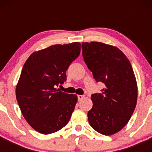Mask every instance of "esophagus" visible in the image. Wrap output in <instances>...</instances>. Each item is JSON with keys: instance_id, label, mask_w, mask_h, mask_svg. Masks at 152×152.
Listing matches in <instances>:
<instances>
[{"instance_id": "esophagus-1", "label": "esophagus", "mask_w": 152, "mask_h": 152, "mask_svg": "<svg viewBox=\"0 0 152 152\" xmlns=\"http://www.w3.org/2000/svg\"><path fill=\"white\" fill-rule=\"evenodd\" d=\"M85 97V96H83V95H78L77 96V98H78V100H82L83 98Z\"/></svg>"}]
</instances>
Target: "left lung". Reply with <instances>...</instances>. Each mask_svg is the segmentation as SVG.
Returning <instances> with one entry per match:
<instances>
[{"mask_svg": "<svg viewBox=\"0 0 152 152\" xmlns=\"http://www.w3.org/2000/svg\"><path fill=\"white\" fill-rule=\"evenodd\" d=\"M82 48L84 61L96 82L105 85L100 93L91 95L89 123L98 132L111 135L126 125L136 107L137 87L132 67L116 47L91 42H83Z\"/></svg>", "mask_w": 152, "mask_h": 152, "instance_id": "1", "label": "left lung"}]
</instances>
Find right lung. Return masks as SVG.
Returning a JSON list of instances; mask_svg holds the SVG:
<instances>
[{"instance_id": "obj_1", "label": "right lung", "mask_w": 152, "mask_h": 152, "mask_svg": "<svg viewBox=\"0 0 152 152\" xmlns=\"http://www.w3.org/2000/svg\"><path fill=\"white\" fill-rule=\"evenodd\" d=\"M81 45H54L32 53L16 87L20 108L31 126L42 134L59 131L68 123L77 96L55 87L66 82V71L80 54Z\"/></svg>"}]
</instances>
